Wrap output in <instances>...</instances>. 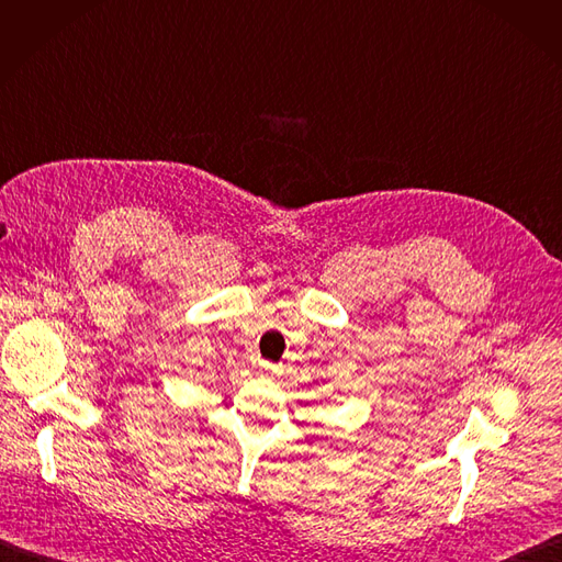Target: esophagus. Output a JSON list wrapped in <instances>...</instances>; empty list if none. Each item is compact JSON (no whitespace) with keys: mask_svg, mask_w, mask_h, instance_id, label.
Returning <instances> with one entry per match:
<instances>
[{"mask_svg":"<svg viewBox=\"0 0 562 562\" xmlns=\"http://www.w3.org/2000/svg\"><path fill=\"white\" fill-rule=\"evenodd\" d=\"M261 370H265V372H271V366H269V363H265V366H261Z\"/></svg>","mask_w":562,"mask_h":562,"instance_id":"1","label":"esophagus"}]
</instances>
